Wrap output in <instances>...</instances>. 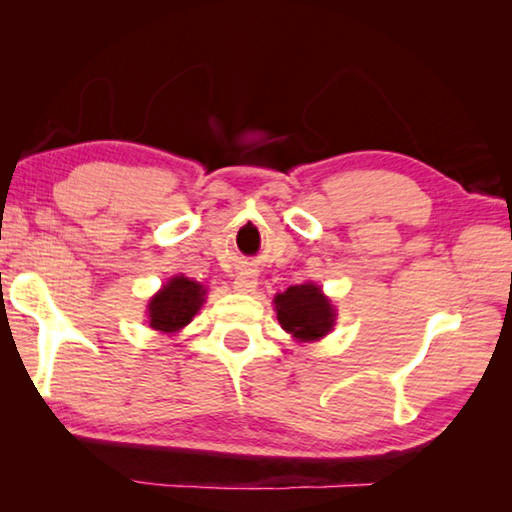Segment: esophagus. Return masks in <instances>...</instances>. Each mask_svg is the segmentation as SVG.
Returning <instances> with one entry per match:
<instances>
[{"mask_svg":"<svg viewBox=\"0 0 512 512\" xmlns=\"http://www.w3.org/2000/svg\"><path fill=\"white\" fill-rule=\"evenodd\" d=\"M255 289H257V273L255 271H241L235 277V291L253 293Z\"/></svg>","mask_w":512,"mask_h":512,"instance_id":"1","label":"esophagus"}]
</instances>
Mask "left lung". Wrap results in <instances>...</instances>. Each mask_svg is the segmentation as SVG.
<instances>
[{
	"label": "left lung",
	"instance_id": "1",
	"mask_svg": "<svg viewBox=\"0 0 512 512\" xmlns=\"http://www.w3.org/2000/svg\"><path fill=\"white\" fill-rule=\"evenodd\" d=\"M273 302L282 329L296 341H320L332 332L336 309L314 282L289 287L284 293H277Z\"/></svg>",
	"mask_w": 512,
	"mask_h": 512
}]
</instances>
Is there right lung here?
<instances>
[{
  "mask_svg": "<svg viewBox=\"0 0 512 512\" xmlns=\"http://www.w3.org/2000/svg\"><path fill=\"white\" fill-rule=\"evenodd\" d=\"M205 302V289L201 282L189 280L185 275H176L155 293L149 302V325L155 332L176 334L185 325L192 323L198 309Z\"/></svg>",
  "mask_w": 512,
  "mask_h": 512,
  "instance_id": "1",
  "label": "right lung"
}]
</instances>
